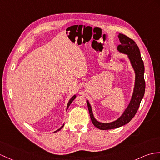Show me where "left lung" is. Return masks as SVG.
I'll list each match as a JSON object with an SVG mask.
<instances>
[{
  "label": "left lung",
  "instance_id": "8db88e82",
  "mask_svg": "<svg viewBox=\"0 0 160 160\" xmlns=\"http://www.w3.org/2000/svg\"><path fill=\"white\" fill-rule=\"evenodd\" d=\"M118 38H119L121 44L118 46L117 50L121 53L128 54L132 68L135 72V85L132 97L128 108L125 110L121 116L113 122L105 123L96 120L93 116L90 103L87 100L89 114L92 124L102 130L118 128L128 123L138 111L141 100L142 99L145 91V81L144 78V66L138 46L133 39L121 33L118 34Z\"/></svg>",
  "mask_w": 160,
  "mask_h": 160
}]
</instances>
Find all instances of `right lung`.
<instances>
[{"mask_svg":"<svg viewBox=\"0 0 160 160\" xmlns=\"http://www.w3.org/2000/svg\"><path fill=\"white\" fill-rule=\"evenodd\" d=\"M76 98V95H74L73 96V97H72L71 99H69V102H68V106H67V110L68 109V108H69V106H70V104H71V103L73 101L74 99H75V98ZM63 126H64V124H63V125L61 126V128H59L58 129H57V131H55L54 132H58V131L60 130V129H61L63 128Z\"/></svg>","mask_w":160,"mask_h":160,"instance_id":"right-lung-1","label":"right lung"}]
</instances>
